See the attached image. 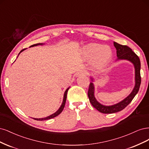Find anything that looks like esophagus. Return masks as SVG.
<instances>
[{"label":"esophagus","mask_w":149,"mask_h":149,"mask_svg":"<svg viewBox=\"0 0 149 149\" xmlns=\"http://www.w3.org/2000/svg\"><path fill=\"white\" fill-rule=\"evenodd\" d=\"M79 75H87L88 74V72L87 70H81L80 72L79 73Z\"/></svg>","instance_id":"obj_1"}]
</instances>
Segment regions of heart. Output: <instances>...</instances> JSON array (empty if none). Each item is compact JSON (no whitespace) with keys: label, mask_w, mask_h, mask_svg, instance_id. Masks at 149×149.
<instances>
[{"label":"heart","mask_w":149,"mask_h":149,"mask_svg":"<svg viewBox=\"0 0 149 149\" xmlns=\"http://www.w3.org/2000/svg\"><path fill=\"white\" fill-rule=\"evenodd\" d=\"M82 54L85 59L92 61L93 64L95 67L103 68L111 60L113 53L108 46L93 43L85 47Z\"/></svg>","instance_id":"b5f03b06"}]
</instances>
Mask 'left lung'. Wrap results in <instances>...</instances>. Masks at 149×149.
I'll return each mask as SVG.
<instances>
[{"label":"left lung","instance_id":"obj_1","mask_svg":"<svg viewBox=\"0 0 149 149\" xmlns=\"http://www.w3.org/2000/svg\"><path fill=\"white\" fill-rule=\"evenodd\" d=\"M113 44L116 49V54L118 57L117 60H127L130 61L133 64L134 69H135V86H134V88L132 90V92L126 98L122 100L121 102L115 104L111 105V106H105V105L100 103L96 100L94 95V85L93 82H90L88 91V97L90 102L92 104V106L97 109L98 111L104 114L114 113L121 111V110L125 108L132 102L134 97L139 92L141 83L140 72L141 61L139 57L136 55L135 52L132 51V49L129 47L125 45H119L116 42H114ZM91 80H92V81H93V79L92 77H91Z\"/></svg>","mask_w":149,"mask_h":149}]
</instances>
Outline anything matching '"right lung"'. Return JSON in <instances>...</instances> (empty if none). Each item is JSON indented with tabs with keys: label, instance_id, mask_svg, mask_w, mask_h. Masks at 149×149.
I'll return each instance as SVG.
<instances>
[{
	"label": "right lung",
	"instance_id": "add662e5",
	"mask_svg": "<svg viewBox=\"0 0 149 149\" xmlns=\"http://www.w3.org/2000/svg\"><path fill=\"white\" fill-rule=\"evenodd\" d=\"M44 44H42V43H38V44H35V45H33L31 46H38V45H42ZM25 49H22L20 52H22L23 51L25 50ZM19 53V54H20ZM19 55V54H18ZM69 89V87L68 88H67V90L65 91L64 92V98H63V101H62V103L61 104V106L60 107V108H59V109L57 110V111L56 112H55L54 113H53L52 114L50 115V116H47V117H46V118H33L35 119V120H37V121H44V120H47V119H51V118H53L57 116H58V115L59 114H61V113L62 111V110H63L64 107H65V102H66V98H67V93H68V90Z\"/></svg>",
	"mask_w": 149,
	"mask_h": 149
}]
</instances>
